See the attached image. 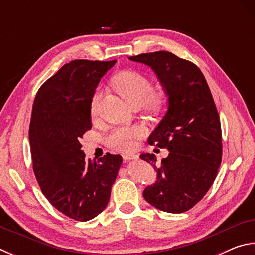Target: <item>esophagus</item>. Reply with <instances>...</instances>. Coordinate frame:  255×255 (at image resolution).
Segmentation results:
<instances>
[{
  "label": "esophagus",
  "instance_id": "esophagus-1",
  "mask_svg": "<svg viewBox=\"0 0 255 255\" xmlns=\"http://www.w3.org/2000/svg\"><path fill=\"white\" fill-rule=\"evenodd\" d=\"M137 157H138V155H136V154H124L123 155V158L125 162L130 161V159H136Z\"/></svg>",
  "mask_w": 255,
  "mask_h": 255
}]
</instances>
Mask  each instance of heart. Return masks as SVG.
Here are the masks:
<instances>
[{
	"label": "heart",
	"instance_id": "b5f03b06",
	"mask_svg": "<svg viewBox=\"0 0 255 255\" xmlns=\"http://www.w3.org/2000/svg\"><path fill=\"white\" fill-rule=\"evenodd\" d=\"M112 86L129 106H143L147 102L150 110H157L162 105L161 94H152V83L140 73L136 71H124L112 80ZM101 94L99 91L93 94L91 100V114L96 115L100 102ZM144 132L139 127H117L112 129L107 136L106 141L109 147L127 152L135 148L137 140L143 137Z\"/></svg>",
	"mask_w": 255,
	"mask_h": 255
}]
</instances>
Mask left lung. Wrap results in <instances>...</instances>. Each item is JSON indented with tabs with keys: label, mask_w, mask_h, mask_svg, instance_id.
<instances>
[{
	"label": "left lung",
	"mask_w": 255,
	"mask_h": 255,
	"mask_svg": "<svg viewBox=\"0 0 255 255\" xmlns=\"http://www.w3.org/2000/svg\"><path fill=\"white\" fill-rule=\"evenodd\" d=\"M129 59L152 68L169 105L148 143L170 153L157 165L154 154L140 155L157 172L156 182L146 187L143 196L159 210L184 213L204 198L222 162L221 120L213 96L199 68L170 51Z\"/></svg>",
	"instance_id": "left-lung-1"
}]
</instances>
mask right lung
<instances>
[{
  "label": "right lung",
  "mask_w": 255,
  "mask_h": 255,
  "mask_svg": "<svg viewBox=\"0 0 255 255\" xmlns=\"http://www.w3.org/2000/svg\"><path fill=\"white\" fill-rule=\"evenodd\" d=\"M115 64L72 60L34 98L29 127L34 175L50 204L75 221H90L106 208L123 163L120 155L109 153L97 162L85 161L80 143L92 127L97 86Z\"/></svg>",
  "instance_id": "1"
}]
</instances>
